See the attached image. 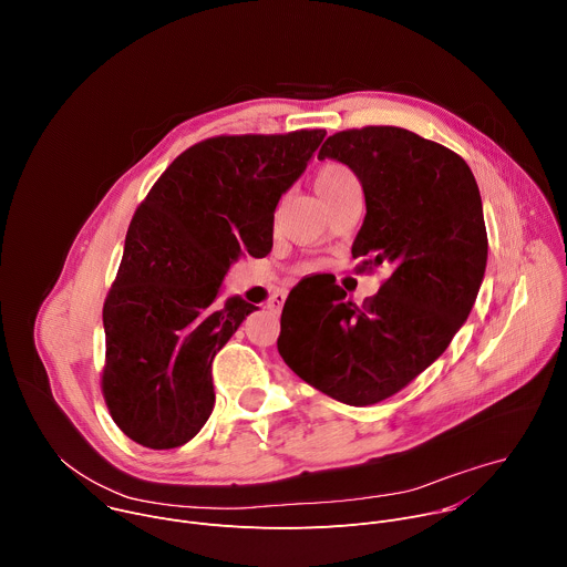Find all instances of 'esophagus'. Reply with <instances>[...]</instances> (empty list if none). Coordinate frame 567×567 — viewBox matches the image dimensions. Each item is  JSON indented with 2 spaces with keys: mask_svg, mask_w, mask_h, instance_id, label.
<instances>
[{
  "mask_svg": "<svg viewBox=\"0 0 567 567\" xmlns=\"http://www.w3.org/2000/svg\"><path fill=\"white\" fill-rule=\"evenodd\" d=\"M282 302H285V296H282V293H280V296H278V293L271 296V309H274L276 313L282 309Z\"/></svg>",
  "mask_w": 567,
  "mask_h": 567,
  "instance_id": "esophagus-1",
  "label": "esophagus"
}]
</instances>
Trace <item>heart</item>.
<instances>
[{"mask_svg":"<svg viewBox=\"0 0 567 567\" xmlns=\"http://www.w3.org/2000/svg\"><path fill=\"white\" fill-rule=\"evenodd\" d=\"M352 182H354V175L346 166L328 164V166H322L316 175V190L320 197H326V195L334 193L337 188L352 184Z\"/></svg>","mask_w":567,"mask_h":567,"instance_id":"obj_1","label":"heart"}]
</instances>
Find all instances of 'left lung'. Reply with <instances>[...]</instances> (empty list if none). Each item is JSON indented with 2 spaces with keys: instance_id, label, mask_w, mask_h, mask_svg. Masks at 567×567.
I'll list each match as a JSON object with an SVG mask.
<instances>
[{
  "instance_id": "8db88e82",
  "label": "left lung",
  "mask_w": 567,
  "mask_h": 567,
  "mask_svg": "<svg viewBox=\"0 0 567 567\" xmlns=\"http://www.w3.org/2000/svg\"><path fill=\"white\" fill-rule=\"evenodd\" d=\"M318 158L341 161L361 182L352 258L392 274L361 307L334 280L293 287L278 352L316 390L370 406L435 363L468 318L489 251L482 199L462 156L401 127L339 132Z\"/></svg>"
}]
</instances>
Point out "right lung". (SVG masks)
<instances>
[{
  "mask_svg": "<svg viewBox=\"0 0 567 567\" xmlns=\"http://www.w3.org/2000/svg\"><path fill=\"white\" fill-rule=\"evenodd\" d=\"M326 130L215 136L188 147L127 228L103 307V394L116 426L147 449L190 442L208 422L210 365L256 305L221 282L241 254L274 247V213Z\"/></svg>",
  "mask_w": 567,
  "mask_h": 567,
  "instance_id": "add662e5",
  "label": "right lung"
}]
</instances>
